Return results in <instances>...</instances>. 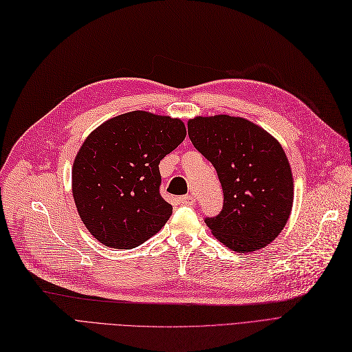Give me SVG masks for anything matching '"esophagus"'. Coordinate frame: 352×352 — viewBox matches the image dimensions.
<instances>
[{"label":"esophagus","instance_id":"34e87169","mask_svg":"<svg viewBox=\"0 0 352 352\" xmlns=\"http://www.w3.org/2000/svg\"><path fill=\"white\" fill-rule=\"evenodd\" d=\"M178 201L183 203V204H192L194 201H196V196H192V194H187V196L179 197Z\"/></svg>","mask_w":352,"mask_h":352}]
</instances>
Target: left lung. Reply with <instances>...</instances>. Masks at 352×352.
I'll list each match as a JSON object with an SVG mask.
<instances>
[{"label":"left lung","instance_id":"left-lung-1","mask_svg":"<svg viewBox=\"0 0 352 352\" xmlns=\"http://www.w3.org/2000/svg\"><path fill=\"white\" fill-rule=\"evenodd\" d=\"M188 136L214 166L223 209L207 217L217 241L245 254L264 248L287 223L294 184L280 142L258 124L228 114L190 119Z\"/></svg>","mask_w":352,"mask_h":352}]
</instances>
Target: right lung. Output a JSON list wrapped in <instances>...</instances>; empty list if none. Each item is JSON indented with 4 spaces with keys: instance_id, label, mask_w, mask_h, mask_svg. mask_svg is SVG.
<instances>
[{
    "instance_id": "1",
    "label": "right lung",
    "mask_w": 352,
    "mask_h": 352,
    "mask_svg": "<svg viewBox=\"0 0 352 352\" xmlns=\"http://www.w3.org/2000/svg\"><path fill=\"white\" fill-rule=\"evenodd\" d=\"M183 120L136 110L91 132L72 165V194L98 242L130 250L158 233L173 214L160 194V162L186 139Z\"/></svg>"
}]
</instances>
